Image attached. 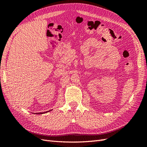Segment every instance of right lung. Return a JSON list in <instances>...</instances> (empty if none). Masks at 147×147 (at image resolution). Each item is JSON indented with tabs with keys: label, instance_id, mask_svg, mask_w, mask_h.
Listing matches in <instances>:
<instances>
[{
	"label": "right lung",
	"instance_id": "1",
	"mask_svg": "<svg viewBox=\"0 0 147 147\" xmlns=\"http://www.w3.org/2000/svg\"><path fill=\"white\" fill-rule=\"evenodd\" d=\"M49 111H47V112H49ZM46 112H45L44 113H46ZM43 114V112H38V113H36L35 114Z\"/></svg>",
	"mask_w": 147,
	"mask_h": 147
}]
</instances>
